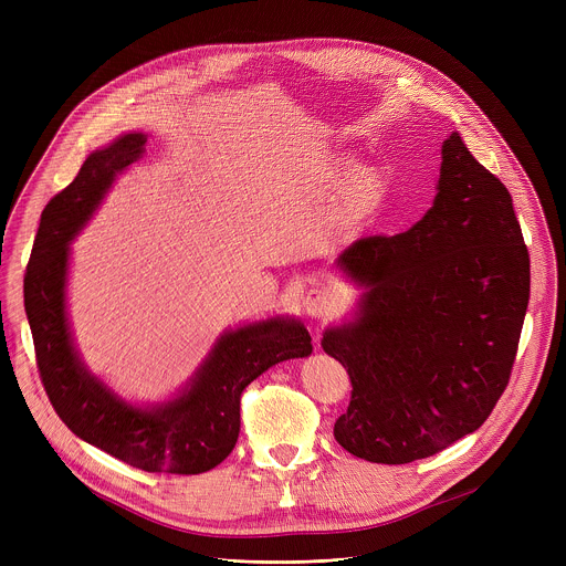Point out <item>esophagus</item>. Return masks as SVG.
<instances>
[{"label": "esophagus", "instance_id": "1", "mask_svg": "<svg viewBox=\"0 0 566 566\" xmlns=\"http://www.w3.org/2000/svg\"><path fill=\"white\" fill-rule=\"evenodd\" d=\"M302 304H304V311L315 319L327 317L336 311V297L327 289H308Z\"/></svg>", "mask_w": 566, "mask_h": 566}]
</instances>
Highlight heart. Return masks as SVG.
Returning a JSON list of instances; mask_svg holds the SVG:
<instances>
[{
	"label": "heart",
	"mask_w": 566,
	"mask_h": 566,
	"mask_svg": "<svg viewBox=\"0 0 566 566\" xmlns=\"http://www.w3.org/2000/svg\"><path fill=\"white\" fill-rule=\"evenodd\" d=\"M354 166H356L354 158H349L347 154H329L325 158V164H322V177L329 179L332 184L345 181L343 186L345 212L358 221L371 214L380 206L387 192V181L382 172H378L376 168L354 170Z\"/></svg>",
	"instance_id": "obj_1"
}]
</instances>
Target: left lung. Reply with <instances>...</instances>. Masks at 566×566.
I'll use <instances>...</instances> for the list:
<instances>
[{
    "label": "left lung",
    "mask_w": 566,
    "mask_h": 566,
    "mask_svg": "<svg viewBox=\"0 0 566 566\" xmlns=\"http://www.w3.org/2000/svg\"><path fill=\"white\" fill-rule=\"evenodd\" d=\"M336 264L365 286L354 319L322 338L352 378L336 441L410 463L474 432L509 385L531 291L506 186L452 132L423 219L354 241Z\"/></svg>",
    "instance_id": "8db88e82"
}]
</instances>
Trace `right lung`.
Returning a JSON list of instances; mask_svg holds the SVG:
<instances>
[{"mask_svg":"<svg viewBox=\"0 0 566 566\" xmlns=\"http://www.w3.org/2000/svg\"><path fill=\"white\" fill-rule=\"evenodd\" d=\"M145 143V134L132 132L96 149L46 203L24 275V306L42 385L75 437L145 472L199 474L232 452L241 391L269 367L304 358L313 347L295 317L277 315L226 332L177 398L145 410L87 371L66 319L69 241L92 219L116 175L143 158Z\"/></svg>","mask_w":566,"mask_h":566,"instance_id":"add662e5","label":"right lung"}]
</instances>
